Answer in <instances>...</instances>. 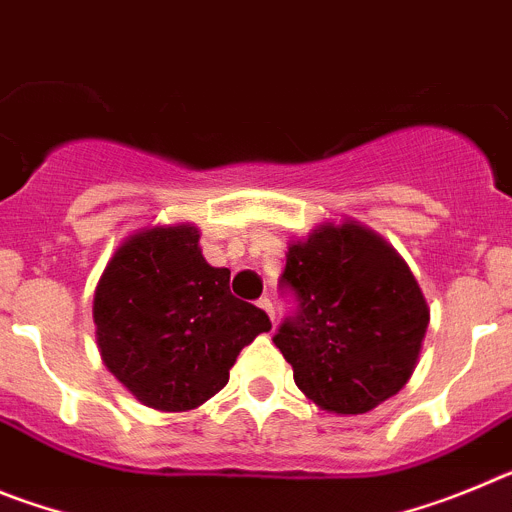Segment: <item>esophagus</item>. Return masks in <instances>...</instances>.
Listing matches in <instances>:
<instances>
[{
	"mask_svg": "<svg viewBox=\"0 0 512 512\" xmlns=\"http://www.w3.org/2000/svg\"><path fill=\"white\" fill-rule=\"evenodd\" d=\"M259 307H261V310L266 312V315H269L271 323H274V302H271L269 297H261V300H259Z\"/></svg>",
	"mask_w": 512,
	"mask_h": 512,
	"instance_id": "obj_1",
	"label": "esophagus"
}]
</instances>
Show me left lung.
Instances as JSON below:
<instances>
[{
	"mask_svg": "<svg viewBox=\"0 0 512 512\" xmlns=\"http://www.w3.org/2000/svg\"><path fill=\"white\" fill-rule=\"evenodd\" d=\"M279 287L297 307L274 346L318 408L369 413L405 387L431 312L413 271L374 230L318 225L289 246Z\"/></svg>",
	"mask_w": 512,
	"mask_h": 512,
	"instance_id": "8db88e82",
	"label": "left lung"
}]
</instances>
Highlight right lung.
Wrapping results in <instances>:
<instances>
[{
  "instance_id": "right-lung-1",
  "label": "right lung",
  "mask_w": 512,
  "mask_h": 512,
  "mask_svg": "<svg viewBox=\"0 0 512 512\" xmlns=\"http://www.w3.org/2000/svg\"><path fill=\"white\" fill-rule=\"evenodd\" d=\"M104 366L143 405L194 410L228 384L241 348L271 330L269 315L230 295L194 225H156L130 235L94 292Z\"/></svg>"
}]
</instances>
